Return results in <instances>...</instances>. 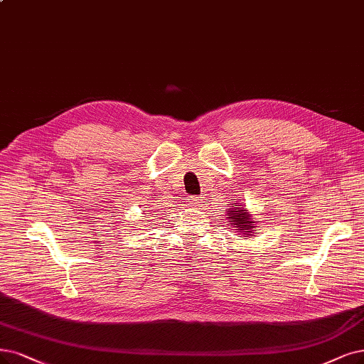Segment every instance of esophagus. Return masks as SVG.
Segmentation results:
<instances>
[{"label": "esophagus", "mask_w": 364, "mask_h": 364, "mask_svg": "<svg viewBox=\"0 0 364 364\" xmlns=\"http://www.w3.org/2000/svg\"><path fill=\"white\" fill-rule=\"evenodd\" d=\"M204 203H205V198L204 196H195V198L189 199V204L192 207H195V208H200V207L204 205Z\"/></svg>", "instance_id": "obj_1"}]
</instances>
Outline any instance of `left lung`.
<instances>
[{"mask_svg": "<svg viewBox=\"0 0 364 364\" xmlns=\"http://www.w3.org/2000/svg\"><path fill=\"white\" fill-rule=\"evenodd\" d=\"M228 210V220H230V225L234 226L238 234H245V235H252L257 234L258 230H255V222L250 219L252 216L247 213L246 208H243V205H235L232 204L231 208Z\"/></svg>", "mask_w": 364, "mask_h": 364, "instance_id": "8db88e82", "label": "left lung"}]
</instances>
